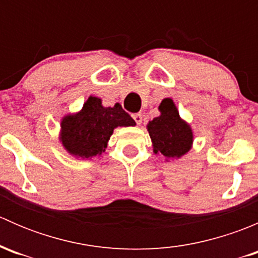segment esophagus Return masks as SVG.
Wrapping results in <instances>:
<instances>
[{
  "label": "esophagus",
  "mask_w": 258,
  "mask_h": 258,
  "mask_svg": "<svg viewBox=\"0 0 258 258\" xmlns=\"http://www.w3.org/2000/svg\"><path fill=\"white\" fill-rule=\"evenodd\" d=\"M132 117H134L135 122H136L137 124L142 123V114L141 113H135V114H132Z\"/></svg>",
  "instance_id": "obj_1"
}]
</instances>
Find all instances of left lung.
<instances>
[{
  "instance_id": "8db88e82",
  "label": "left lung",
  "mask_w": 258,
  "mask_h": 258,
  "mask_svg": "<svg viewBox=\"0 0 258 258\" xmlns=\"http://www.w3.org/2000/svg\"><path fill=\"white\" fill-rule=\"evenodd\" d=\"M160 116L147 123V131L156 155L165 160H179L192 148L194 131L188 122L181 118L178 108L172 98H163L158 105Z\"/></svg>"
}]
</instances>
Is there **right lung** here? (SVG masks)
<instances>
[{"label": "right lung", "mask_w": 258, "mask_h": 258, "mask_svg": "<svg viewBox=\"0 0 258 258\" xmlns=\"http://www.w3.org/2000/svg\"><path fill=\"white\" fill-rule=\"evenodd\" d=\"M135 124L119 103L105 107L100 97L90 96L80 111L62 117L58 140L69 155L91 160L105 152L114 128Z\"/></svg>", "instance_id": "right-lung-1"}]
</instances>
